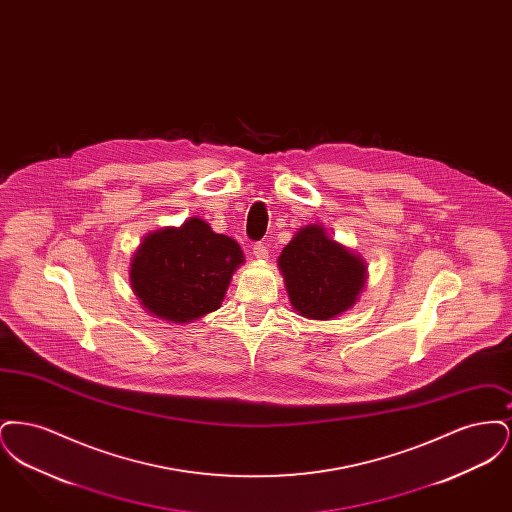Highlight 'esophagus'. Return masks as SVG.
<instances>
[{"label": "esophagus", "mask_w": 512, "mask_h": 512, "mask_svg": "<svg viewBox=\"0 0 512 512\" xmlns=\"http://www.w3.org/2000/svg\"><path fill=\"white\" fill-rule=\"evenodd\" d=\"M253 255L257 257V259H268V247L263 244V242H257V244H253Z\"/></svg>", "instance_id": "34e87169"}]
</instances>
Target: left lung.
<instances>
[{
  "instance_id": "1",
  "label": "left lung",
  "mask_w": 512,
  "mask_h": 512,
  "mask_svg": "<svg viewBox=\"0 0 512 512\" xmlns=\"http://www.w3.org/2000/svg\"><path fill=\"white\" fill-rule=\"evenodd\" d=\"M278 263L293 309L303 317H338L357 301L365 286V263L330 240L318 224L301 228L284 247Z\"/></svg>"
}]
</instances>
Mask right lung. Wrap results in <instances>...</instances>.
<instances>
[{
  "mask_svg": "<svg viewBox=\"0 0 512 512\" xmlns=\"http://www.w3.org/2000/svg\"><path fill=\"white\" fill-rule=\"evenodd\" d=\"M244 263L240 245L215 234L205 220L149 234L130 265V282L155 317L192 322L224 299L230 278Z\"/></svg>",
  "mask_w": 512,
  "mask_h": 512,
  "instance_id": "obj_1",
  "label": "right lung"
}]
</instances>
